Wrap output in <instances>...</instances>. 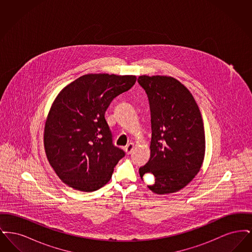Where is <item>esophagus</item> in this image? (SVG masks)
<instances>
[{"label": "esophagus", "instance_id": "1", "mask_svg": "<svg viewBox=\"0 0 252 252\" xmlns=\"http://www.w3.org/2000/svg\"><path fill=\"white\" fill-rule=\"evenodd\" d=\"M133 148H134V144H128L125 147V151H126V153L127 155H130L132 153V151H133Z\"/></svg>", "mask_w": 252, "mask_h": 252}]
</instances>
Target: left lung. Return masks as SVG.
I'll return each instance as SVG.
<instances>
[{"label":"left lung","mask_w":252,"mask_h":252,"mask_svg":"<svg viewBox=\"0 0 252 252\" xmlns=\"http://www.w3.org/2000/svg\"><path fill=\"white\" fill-rule=\"evenodd\" d=\"M138 82L148 96L152 138L150 158L139 169L153 174L148 188L158 194L178 192L197 175L205 156V131L199 108L189 90L164 75H141Z\"/></svg>","instance_id":"left-lung-1"}]
</instances>
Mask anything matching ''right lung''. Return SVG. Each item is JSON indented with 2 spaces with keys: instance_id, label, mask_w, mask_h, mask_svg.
<instances>
[{
  "instance_id": "obj_1",
  "label": "right lung",
  "mask_w": 252,
  "mask_h": 252,
  "mask_svg": "<svg viewBox=\"0 0 252 252\" xmlns=\"http://www.w3.org/2000/svg\"><path fill=\"white\" fill-rule=\"evenodd\" d=\"M136 79L89 73L67 85L55 99L45 123L44 148L50 165L68 186L94 192L111 179L125 152L112 144L105 112Z\"/></svg>"
}]
</instances>
